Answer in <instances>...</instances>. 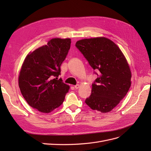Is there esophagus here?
Instances as JSON below:
<instances>
[{
    "label": "esophagus",
    "mask_w": 151,
    "mask_h": 151,
    "mask_svg": "<svg viewBox=\"0 0 151 151\" xmlns=\"http://www.w3.org/2000/svg\"><path fill=\"white\" fill-rule=\"evenodd\" d=\"M74 88H75L76 89H78V88H79V84H77V85L74 86Z\"/></svg>",
    "instance_id": "1"
}]
</instances>
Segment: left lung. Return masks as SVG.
Wrapping results in <instances>:
<instances>
[{"mask_svg": "<svg viewBox=\"0 0 151 151\" xmlns=\"http://www.w3.org/2000/svg\"><path fill=\"white\" fill-rule=\"evenodd\" d=\"M76 46L99 74L85 103L93 110L111 111L131 86V70L125 55L113 41L105 37L81 40Z\"/></svg>", "mask_w": 151, "mask_h": 151, "instance_id": "8db88e82", "label": "left lung"}]
</instances>
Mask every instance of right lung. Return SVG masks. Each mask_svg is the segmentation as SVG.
Here are the masks:
<instances>
[{
    "instance_id": "right-lung-1",
    "label": "right lung",
    "mask_w": 151,
    "mask_h": 151,
    "mask_svg": "<svg viewBox=\"0 0 151 151\" xmlns=\"http://www.w3.org/2000/svg\"><path fill=\"white\" fill-rule=\"evenodd\" d=\"M70 43V38H52L30 52L22 63L18 78L21 93L29 106L40 112L49 113L60 106L70 89L57 77Z\"/></svg>"
}]
</instances>
